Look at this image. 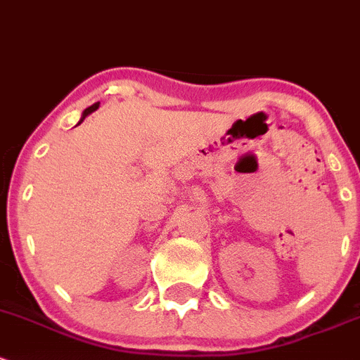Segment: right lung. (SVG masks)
I'll use <instances>...</instances> for the list:
<instances>
[{
  "label": "right lung",
  "mask_w": 360,
  "mask_h": 360,
  "mask_svg": "<svg viewBox=\"0 0 360 360\" xmlns=\"http://www.w3.org/2000/svg\"><path fill=\"white\" fill-rule=\"evenodd\" d=\"M97 109H98V103H94V105H91V107H88V109L83 112V120L88 116V114L94 112V110H97Z\"/></svg>",
  "instance_id": "add662e5"
}]
</instances>
